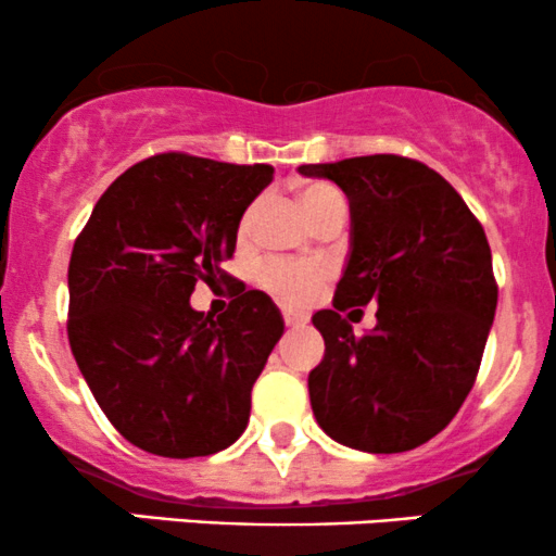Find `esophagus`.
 Masks as SVG:
<instances>
[{"label":"esophagus","mask_w":556,"mask_h":556,"mask_svg":"<svg viewBox=\"0 0 556 556\" xmlns=\"http://www.w3.org/2000/svg\"><path fill=\"white\" fill-rule=\"evenodd\" d=\"M282 318L287 327L298 329V327H305L308 324V314H303V311H292V308H282Z\"/></svg>","instance_id":"34e87169"}]
</instances>
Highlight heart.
<instances>
[{
    "instance_id": "b5f03b06",
    "label": "heart",
    "mask_w": 556,
    "mask_h": 556,
    "mask_svg": "<svg viewBox=\"0 0 556 556\" xmlns=\"http://www.w3.org/2000/svg\"><path fill=\"white\" fill-rule=\"evenodd\" d=\"M298 203L303 208L305 219L318 227L331 212L337 208H348L344 198L334 185L329 182H308L298 190ZM253 216L256 208H248L240 219V235L251 232ZM327 271L316 264H292V261H266L261 266L258 279L274 298L282 300L287 305H303L316 298L318 287H321Z\"/></svg>"
}]
</instances>
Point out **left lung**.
Masks as SVG:
<instances>
[{"mask_svg":"<svg viewBox=\"0 0 556 556\" xmlns=\"http://www.w3.org/2000/svg\"><path fill=\"white\" fill-rule=\"evenodd\" d=\"M298 172L340 185L353 227L334 308L314 314L327 344L308 374L314 416L353 450H416L457 416L481 366L500 292L486 232L416 159L374 154ZM368 302L380 305L377 327L358 338L339 311Z\"/></svg>","mask_w":556,"mask_h":556,"instance_id":"8db88e82","label":"left lung"}]
</instances>
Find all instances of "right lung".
Here are the masks:
<instances>
[{
    "label": "right lung",
    "instance_id": "right-lung-1",
    "mask_svg": "<svg viewBox=\"0 0 556 556\" xmlns=\"http://www.w3.org/2000/svg\"><path fill=\"white\" fill-rule=\"evenodd\" d=\"M271 177L269 164L156 154L106 188L75 240L70 348L110 424L151 455L206 457L245 431L282 314L258 290L219 318L190 295L227 277L219 264Z\"/></svg>",
    "mask_w": 556,
    "mask_h": 556
}]
</instances>
